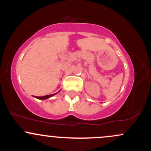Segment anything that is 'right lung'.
Returning <instances> with one entry per match:
<instances>
[{"label": "right lung", "mask_w": 151, "mask_h": 151, "mask_svg": "<svg viewBox=\"0 0 151 151\" xmlns=\"http://www.w3.org/2000/svg\"><path fill=\"white\" fill-rule=\"evenodd\" d=\"M57 94V93H56ZM55 94H49V95H46V96H43V97H35L36 98L38 99H40V100H45V99H47V98H49V97H51V96L54 95Z\"/></svg>", "instance_id": "obj_1"}]
</instances>
